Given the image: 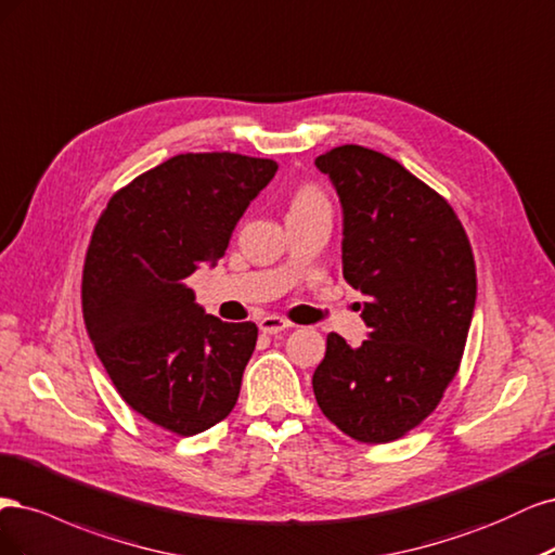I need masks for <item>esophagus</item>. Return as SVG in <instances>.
I'll use <instances>...</instances> for the list:
<instances>
[{"label":"esophagus","instance_id":"obj_1","mask_svg":"<svg viewBox=\"0 0 555 555\" xmlns=\"http://www.w3.org/2000/svg\"><path fill=\"white\" fill-rule=\"evenodd\" d=\"M258 327H260V332H264V334H279V332L288 330L291 325L285 323V320L279 318V315H264V318H260Z\"/></svg>","mask_w":555,"mask_h":555}]
</instances>
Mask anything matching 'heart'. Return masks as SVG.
<instances>
[{
  "label": "heart",
  "instance_id": "heart-1",
  "mask_svg": "<svg viewBox=\"0 0 555 555\" xmlns=\"http://www.w3.org/2000/svg\"><path fill=\"white\" fill-rule=\"evenodd\" d=\"M320 205L325 207V201H323V195H320L315 189H301L295 195V201H293V209H299V207H320Z\"/></svg>",
  "mask_w": 555,
  "mask_h": 555
}]
</instances>
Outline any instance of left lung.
<instances>
[{
	"instance_id": "left-lung-1",
	"label": "left lung",
	"mask_w": 555,
	"mask_h": 555,
	"mask_svg": "<svg viewBox=\"0 0 555 555\" xmlns=\"http://www.w3.org/2000/svg\"><path fill=\"white\" fill-rule=\"evenodd\" d=\"M344 214V279L371 330L360 348L327 336L313 373L323 415L360 442H389L434 413L459 369L477 297L473 248L454 209L399 160L360 145L315 158Z\"/></svg>"
}]
</instances>
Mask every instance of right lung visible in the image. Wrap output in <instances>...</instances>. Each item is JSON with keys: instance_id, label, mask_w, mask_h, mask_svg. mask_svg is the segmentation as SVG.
<instances>
[{"instance_id": "1", "label": "right lung", "mask_w": 555, "mask_h": 555, "mask_svg": "<svg viewBox=\"0 0 555 555\" xmlns=\"http://www.w3.org/2000/svg\"><path fill=\"white\" fill-rule=\"evenodd\" d=\"M272 158L177 154L117 191L87 248L82 313L99 360L135 413L195 436L235 408L258 327L205 313L186 285L217 264L272 182Z\"/></svg>"}]
</instances>
